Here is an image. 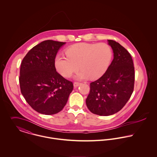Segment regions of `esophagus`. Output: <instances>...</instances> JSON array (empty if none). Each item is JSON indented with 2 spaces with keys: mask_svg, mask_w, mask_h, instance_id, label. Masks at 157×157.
Segmentation results:
<instances>
[{
  "mask_svg": "<svg viewBox=\"0 0 157 157\" xmlns=\"http://www.w3.org/2000/svg\"><path fill=\"white\" fill-rule=\"evenodd\" d=\"M80 84H81V83H79V82H74V86L75 88H76V87L78 86Z\"/></svg>",
  "mask_w": 157,
  "mask_h": 157,
  "instance_id": "1",
  "label": "esophagus"
}]
</instances>
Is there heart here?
I'll return each mask as SVG.
<instances>
[{
    "instance_id": "b5f03b06",
    "label": "heart",
    "mask_w": 157,
    "mask_h": 157,
    "mask_svg": "<svg viewBox=\"0 0 157 157\" xmlns=\"http://www.w3.org/2000/svg\"><path fill=\"white\" fill-rule=\"evenodd\" d=\"M67 56L58 54L55 59V67L65 77H69L80 68L82 70L75 78L83 80L101 77L107 71L112 60L111 47L105 43H80L69 47Z\"/></svg>"
}]
</instances>
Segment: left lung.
Instances as JSON below:
<instances>
[{
  "mask_svg": "<svg viewBox=\"0 0 157 157\" xmlns=\"http://www.w3.org/2000/svg\"><path fill=\"white\" fill-rule=\"evenodd\" d=\"M113 59L106 72L90 83L86 103L90 112L101 116L120 111L129 100L134 87V63L129 52L118 42L108 40Z\"/></svg>",
  "mask_w": 157,
  "mask_h": 157,
  "instance_id": "1",
  "label": "left lung"
}]
</instances>
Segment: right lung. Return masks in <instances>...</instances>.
Returning a JSON list of instances; mask_svg holds the SVG:
<instances>
[{"label": "right lung", "instance_id": "1", "mask_svg": "<svg viewBox=\"0 0 157 157\" xmlns=\"http://www.w3.org/2000/svg\"><path fill=\"white\" fill-rule=\"evenodd\" d=\"M65 42L47 40L34 46L22 60L19 83L26 102L45 115L61 111L73 90L72 82L56 71L55 59Z\"/></svg>", "mask_w": 157, "mask_h": 157}]
</instances>
